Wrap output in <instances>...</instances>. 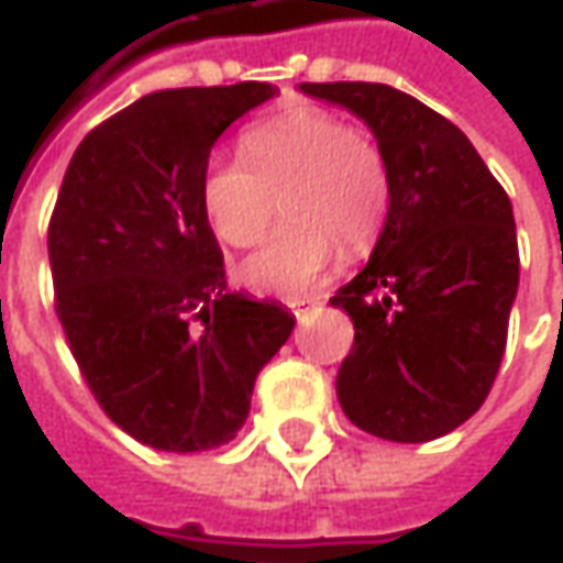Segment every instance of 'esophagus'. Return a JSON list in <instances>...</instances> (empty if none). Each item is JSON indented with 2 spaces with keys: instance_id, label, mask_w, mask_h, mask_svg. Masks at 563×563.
<instances>
[{
  "instance_id": "34e87169",
  "label": "esophagus",
  "mask_w": 563,
  "mask_h": 563,
  "mask_svg": "<svg viewBox=\"0 0 563 563\" xmlns=\"http://www.w3.org/2000/svg\"><path fill=\"white\" fill-rule=\"evenodd\" d=\"M319 307H322V297H297V300H291L294 316L310 313V310H319Z\"/></svg>"
}]
</instances>
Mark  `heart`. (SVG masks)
Returning <instances> with one entry per match:
<instances>
[{
	"label": "heart",
	"instance_id": "obj_1",
	"mask_svg": "<svg viewBox=\"0 0 563 563\" xmlns=\"http://www.w3.org/2000/svg\"><path fill=\"white\" fill-rule=\"evenodd\" d=\"M241 165L209 168L200 185L206 225L228 247L256 244L278 209L288 222L241 263L263 294H300L332 269L338 250L363 253L385 228L391 178L376 141L322 109H291L241 137Z\"/></svg>",
	"mask_w": 563,
	"mask_h": 563
}]
</instances>
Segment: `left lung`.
<instances>
[{
	"instance_id": "obj_1",
	"label": "left lung",
	"mask_w": 563,
	"mask_h": 563,
	"mask_svg": "<svg viewBox=\"0 0 563 563\" xmlns=\"http://www.w3.org/2000/svg\"><path fill=\"white\" fill-rule=\"evenodd\" d=\"M369 124L391 206L369 263L332 307L354 322L338 369L347 420L388 442L448 435L488 398L520 253L505 187L451 121L388 84H300Z\"/></svg>"
}]
</instances>
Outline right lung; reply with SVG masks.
<instances>
[{"mask_svg":"<svg viewBox=\"0 0 563 563\" xmlns=\"http://www.w3.org/2000/svg\"><path fill=\"white\" fill-rule=\"evenodd\" d=\"M272 84L159 90L75 150L49 219L55 313L106 417L156 451L231 442L294 316L228 291L200 185Z\"/></svg>","mask_w":563,"mask_h":563,"instance_id":"obj_1","label":"right lung"}]
</instances>
